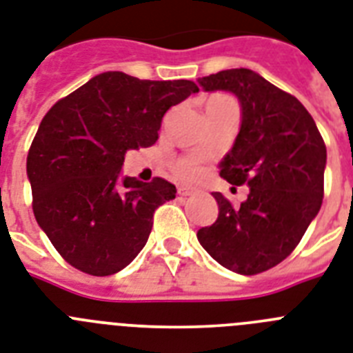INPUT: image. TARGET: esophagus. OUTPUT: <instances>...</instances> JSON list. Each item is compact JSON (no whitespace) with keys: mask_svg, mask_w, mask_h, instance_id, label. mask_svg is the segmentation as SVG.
Segmentation results:
<instances>
[{"mask_svg":"<svg viewBox=\"0 0 353 353\" xmlns=\"http://www.w3.org/2000/svg\"><path fill=\"white\" fill-rule=\"evenodd\" d=\"M177 194L181 195V197H188V195L194 194V190L188 188V186H179V188H177Z\"/></svg>","mask_w":353,"mask_h":353,"instance_id":"34e87169","label":"esophagus"}]
</instances>
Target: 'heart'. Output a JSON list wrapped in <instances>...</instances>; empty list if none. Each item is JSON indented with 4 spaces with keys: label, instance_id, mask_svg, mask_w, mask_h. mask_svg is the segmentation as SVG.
<instances>
[{
    "label": "heart",
    "instance_id": "obj_1",
    "mask_svg": "<svg viewBox=\"0 0 353 353\" xmlns=\"http://www.w3.org/2000/svg\"><path fill=\"white\" fill-rule=\"evenodd\" d=\"M213 99H219V97H213ZM177 176L183 177V179H194L197 174H199V163L190 159V161H183L177 165L176 168Z\"/></svg>",
    "mask_w": 353,
    "mask_h": 353
}]
</instances>
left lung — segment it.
Here are the masks:
<instances>
[{"label": "left lung", "instance_id": "1", "mask_svg": "<svg viewBox=\"0 0 353 353\" xmlns=\"http://www.w3.org/2000/svg\"><path fill=\"white\" fill-rule=\"evenodd\" d=\"M197 82L241 103V129L219 168L228 183L250 186L239 206L213 192L219 217L197 241L222 268L259 274L287 259L318 215L327 147L303 103L256 71L235 68Z\"/></svg>", "mask_w": 353, "mask_h": 353}]
</instances>
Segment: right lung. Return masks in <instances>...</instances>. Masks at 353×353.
Returning a JSON list of instances; mask_svg holds the SVG:
<instances>
[{
	"instance_id": "obj_1",
	"label": "right lung",
	"mask_w": 353,
	"mask_h": 353,
	"mask_svg": "<svg viewBox=\"0 0 353 353\" xmlns=\"http://www.w3.org/2000/svg\"><path fill=\"white\" fill-rule=\"evenodd\" d=\"M197 91L192 81L105 71L46 112L26 176L35 221L73 268L109 276L143 250L154 212L176 197V186L123 176L125 152L156 143L163 114Z\"/></svg>"
}]
</instances>
